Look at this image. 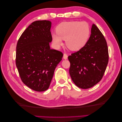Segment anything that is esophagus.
Returning a JSON list of instances; mask_svg holds the SVG:
<instances>
[{"label": "esophagus", "instance_id": "esophagus-1", "mask_svg": "<svg viewBox=\"0 0 122 122\" xmlns=\"http://www.w3.org/2000/svg\"><path fill=\"white\" fill-rule=\"evenodd\" d=\"M63 59H65V60L68 59V55H67L66 53H64V54H63Z\"/></svg>", "mask_w": 122, "mask_h": 122}]
</instances>
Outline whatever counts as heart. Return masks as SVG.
<instances>
[{
    "label": "heart",
    "instance_id": "obj_1",
    "mask_svg": "<svg viewBox=\"0 0 122 122\" xmlns=\"http://www.w3.org/2000/svg\"><path fill=\"white\" fill-rule=\"evenodd\" d=\"M56 35H52L53 43L60 46L62 40L72 51H78L86 45L91 36V28L85 21H71L61 22L56 28Z\"/></svg>",
    "mask_w": 122,
    "mask_h": 122
}]
</instances>
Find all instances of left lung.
Instances as JSON below:
<instances>
[{"label":"left lung","instance_id":"8db88e82","mask_svg":"<svg viewBox=\"0 0 122 122\" xmlns=\"http://www.w3.org/2000/svg\"><path fill=\"white\" fill-rule=\"evenodd\" d=\"M107 42L102 33L94 24L87 44L68 56L69 73L77 87H92L102 79L108 62Z\"/></svg>","mask_w":122,"mask_h":122}]
</instances>
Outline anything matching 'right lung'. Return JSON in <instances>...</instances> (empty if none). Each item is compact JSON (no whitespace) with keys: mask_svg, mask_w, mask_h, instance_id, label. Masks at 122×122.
Instances as JSON below:
<instances>
[{"mask_svg":"<svg viewBox=\"0 0 122 122\" xmlns=\"http://www.w3.org/2000/svg\"><path fill=\"white\" fill-rule=\"evenodd\" d=\"M51 27L48 20L33 22L17 44L15 64L20 78L25 85L38 92L48 89L63 56L61 51L50 49Z\"/></svg>","mask_w":122,"mask_h":122,"instance_id":"1","label":"right lung"}]
</instances>
